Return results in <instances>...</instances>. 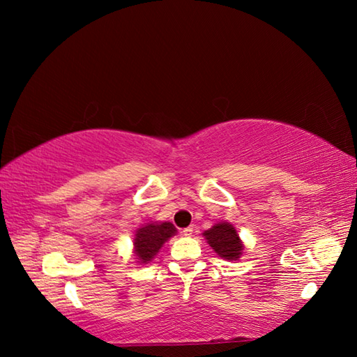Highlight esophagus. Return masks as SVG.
<instances>
[{"label": "esophagus", "mask_w": 357, "mask_h": 357, "mask_svg": "<svg viewBox=\"0 0 357 357\" xmlns=\"http://www.w3.org/2000/svg\"><path fill=\"white\" fill-rule=\"evenodd\" d=\"M181 233H183L184 236H192V234H193V227H187V228H184Z\"/></svg>", "instance_id": "obj_1"}]
</instances>
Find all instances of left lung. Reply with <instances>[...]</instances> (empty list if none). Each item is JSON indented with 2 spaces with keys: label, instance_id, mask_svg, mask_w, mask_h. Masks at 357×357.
<instances>
[{
  "label": "left lung",
  "instance_id": "obj_1",
  "mask_svg": "<svg viewBox=\"0 0 357 357\" xmlns=\"http://www.w3.org/2000/svg\"><path fill=\"white\" fill-rule=\"evenodd\" d=\"M203 238L222 259L238 261L244 252V243L239 238L238 229L229 222L214 223L203 233Z\"/></svg>",
  "mask_w": 357,
  "mask_h": 357
}]
</instances>
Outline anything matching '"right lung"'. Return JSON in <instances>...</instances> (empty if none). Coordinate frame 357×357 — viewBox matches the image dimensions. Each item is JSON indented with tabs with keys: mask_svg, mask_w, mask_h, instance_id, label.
<instances>
[{
	"mask_svg": "<svg viewBox=\"0 0 357 357\" xmlns=\"http://www.w3.org/2000/svg\"><path fill=\"white\" fill-rule=\"evenodd\" d=\"M178 229L170 222H148L137 228L134 238V257L138 264H146L159 253L168 239L173 238Z\"/></svg>",
	"mask_w": 357,
	"mask_h": 357,
	"instance_id": "obj_1",
	"label": "right lung"
}]
</instances>
